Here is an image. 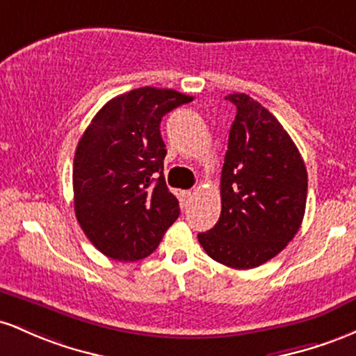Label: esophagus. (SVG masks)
Here are the masks:
<instances>
[{"label":"esophagus","mask_w":356,"mask_h":356,"mask_svg":"<svg viewBox=\"0 0 356 356\" xmlns=\"http://www.w3.org/2000/svg\"><path fill=\"white\" fill-rule=\"evenodd\" d=\"M181 197H183V202H185V205H188V203L193 202V193H191V191H181Z\"/></svg>","instance_id":"34e87169"}]
</instances>
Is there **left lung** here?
Listing matches in <instances>:
<instances>
[{
  "instance_id": "1",
  "label": "left lung",
  "mask_w": 356,
  "mask_h": 356,
  "mask_svg": "<svg viewBox=\"0 0 356 356\" xmlns=\"http://www.w3.org/2000/svg\"><path fill=\"white\" fill-rule=\"evenodd\" d=\"M237 107L220 178L222 211L213 229L198 234L213 261L252 269L281 252L301 227L307 173L281 122L247 94H230Z\"/></svg>"
}]
</instances>
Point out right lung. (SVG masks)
<instances>
[{
	"mask_svg": "<svg viewBox=\"0 0 356 356\" xmlns=\"http://www.w3.org/2000/svg\"><path fill=\"white\" fill-rule=\"evenodd\" d=\"M193 97L141 87L118 95L95 114L74 158V209L83 234L114 261L156 250L179 215L163 175V115Z\"/></svg>",
	"mask_w": 356,
	"mask_h": 356,
	"instance_id": "obj_1",
	"label": "right lung"
}]
</instances>
